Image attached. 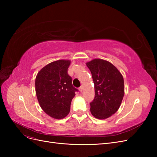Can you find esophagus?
Returning a JSON list of instances; mask_svg holds the SVG:
<instances>
[{"mask_svg": "<svg viewBox=\"0 0 157 157\" xmlns=\"http://www.w3.org/2000/svg\"><path fill=\"white\" fill-rule=\"evenodd\" d=\"M83 88H84V87H83V86H80V88H79V91L80 92H82L83 91Z\"/></svg>", "mask_w": 157, "mask_h": 157, "instance_id": "34e87169", "label": "esophagus"}]
</instances>
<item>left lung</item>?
Returning a JSON list of instances; mask_svg holds the SVG:
<instances>
[{
	"label": "left lung",
	"instance_id": "obj_1",
	"mask_svg": "<svg viewBox=\"0 0 157 157\" xmlns=\"http://www.w3.org/2000/svg\"><path fill=\"white\" fill-rule=\"evenodd\" d=\"M92 73L95 98L90 103V112L98 119H105L119 109L124 95V78L111 63L94 59L86 63Z\"/></svg>",
	"mask_w": 157,
	"mask_h": 157
}]
</instances>
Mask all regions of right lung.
Here are the masks:
<instances>
[{"label": "right lung", "mask_w": 157, "mask_h": 157, "mask_svg": "<svg viewBox=\"0 0 157 157\" xmlns=\"http://www.w3.org/2000/svg\"><path fill=\"white\" fill-rule=\"evenodd\" d=\"M70 60L60 59L42 68L35 79V91L39 105L47 115L61 119L69 113L71 103L78 91L67 73Z\"/></svg>", "instance_id": "obj_1"}]
</instances>
